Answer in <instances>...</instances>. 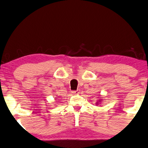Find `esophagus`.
Returning a JSON list of instances; mask_svg holds the SVG:
<instances>
[{
	"label": "esophagus",
	"mask_w": 148,
	"mask_h": 148,
	"mask_svg": "<svg viewBox=\"0 0 148 148\" xmlns=\"http://www.w3.org/2000/svg\"><path fill=\"white\" fill-rule=\"evenodd\" d=\"M72 94H74V95H78L79 93V90L77 89V90H76V91H72Z\"/></svg>",
	"instance_id": "1"
}]
</instances>
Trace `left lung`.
<instances>
[{
  "mask_svg": "<svg viewBox=\"0 0 148 148\" xmlns=\"http://www.w3.org/2000/svg\"><path fill=\"white\" fill-rule=\"evenodd\" d=\"M102 102V99H99V101L96 102V105H99V104H101Z\"/></svg>",
  "mask_w": 148,
  "mask_h": 148,
  "instance_id": "left-lung-1",
  "label": "left lung"
}]
</instances>
